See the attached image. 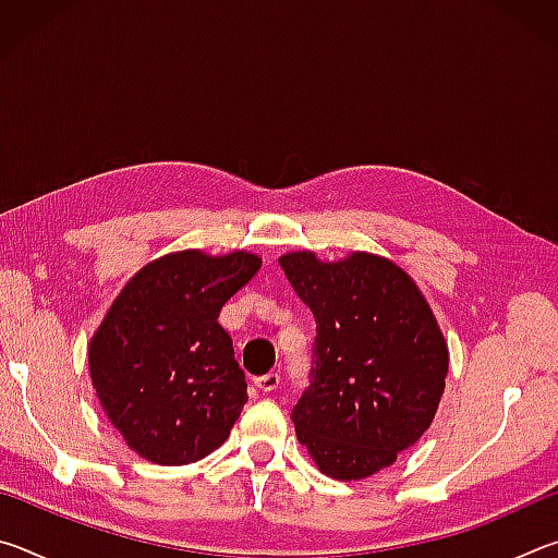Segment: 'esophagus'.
<instances>
[{
  "label": "esophagus",
  "mask_w": 558,
  "mask_h": 558,
  "mask_svg": "<svg viewBox=\"0 0 558 558\" xmlns=\"http://www.w3.org/2000/svg\"><path fill=\"white\" fill-rule=\"evenodd\" d=\"M253 386H256L258 391L263 393H272L280 386V374L278 372H270V374H263L253 379Z\"/></svg>",
  "instance_id": "esophagus-1"
}]
</instances>
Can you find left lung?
<instances>
[{
  "label": "left lung",
  "instance_id": "8db88e82",
  "mask_svg": "<svg viewBox=\"0 0 558 558\" xmlns=\"http://www.w3.org/2000/svg\"><path fill=\"white\" fill-rule=\"evenodd\" d=\"M313 310L310 386L292 409L298 440L329 477L362 480L396 462L433 423L448 344L409 272L372 253L337 263L280 258Z\"/></svg>",
  "mask_w": 558,
  "mask_h": 558
}]
</instances>
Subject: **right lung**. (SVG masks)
<instances>
[{"label":"right lung","instance_id":"add662e5","mask_svg":"<svg viewBox=\"0 0 558 558\" xmlns=\"http://www.w3.org/2000/svg\"><path fill=\"white\" fill-rule=\"evenodd\" d=\"M258 268L260 258L245 251L169 253L112 302L90 339V379L140 458L186 465L229 438L248 386L219 313Z\"/></svg>","mask_w":558,"mask_h":558}]
</instances>
